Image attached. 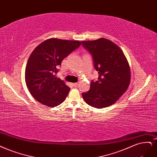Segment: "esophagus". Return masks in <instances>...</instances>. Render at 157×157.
I'll list each match as a JSON object with an SVG mask.
<instances>
[{"label":"esophagus","mask_w":157,"mask_h":157,"mask_svg":"<svg viewBox=\"0 0 157 157\" xmlns=\"http://www.w3.org/2000/svg\"><path fill=\"white\" fill-rule=\"evenodd\" d=\"M78 85V82H76V83H73V86H74V87H77V86Z\"/></svg>","instance_id":"1"}]
</instances>
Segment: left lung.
<instances>
[{
    "label": "left lung",
    "mask_w": 157,
    "mask_h": 157,
    "mask_svg": "<svg viewBox=\"0 0 157 157\" xmlns=\"http://www.w3.org/2000/svg\"><path fill=\"white\" fill-rule=\"evenodd\" d=\"M81 43L92 55L99 74L98 80L91 81L90 90L82 93L83 99L97 109L110 106L125 92L130 84L127 59L120 47L104 37Z\"/></svg>",
    "instance_id": "8db88e82"
}]
</instances>
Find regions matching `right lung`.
Masks as SVG:
<instances>
[{
    "label": "right lung",
    "mask_w": 157,
    "mask_h": 157,
    "mask_svg": "<svg viewBox=\"0 0 157 157\" xmlns=\"http://www.w3.org/2000/svg\"><path fill=\"white\" fill-rule=\"evenodd\" d=\"M81 45L78 40L50 38L32 51L25 69V82L34 98L40 103L54 107L62 103L70 88L56 77L64 58Z\"/></svg>",
    "instance_id": "1"
}]
</instances>
